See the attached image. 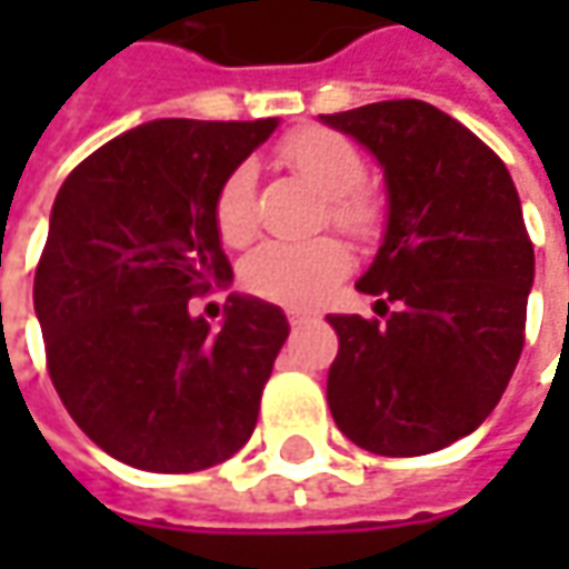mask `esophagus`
<instances>
[{
  "instance_id": "obj_1",
  "label": "esophagus",
  "mask_w": 569,
  "mask_h": 569,
  "mask_svg": "<svg viewBox=\"0 0 569 569\" xmlns=\"http://www.w3.org/2000/svg\"><path fill=\"white\" fill-rule=\"evenodd\" d=\"M288 322H291L295 329H300V326L313 322V317H310V313H297V310H291V313H288Z\"/></svg>"
}]
</instances>
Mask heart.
<instances>
[{"mask_svg":"<svg viewBox=\"0 0 569 569\" xmlns=\"http://www.w3.org/2000/svg\"><path fill=\"white\" fill-rule=\"evenodd\" d=\"M278 161L329 199V218L341 230L363 237L380 224V199L361 187V151L341 132L322 126L297 129L278 144ZM214 228L228 247H243L256 233V173L250 164L233 167L218 187ZM348 266L351 256L339 240H272L250 252V259L243 262V281L252 295L274 300L281 307L310 310L332 297Z\"/></svg>","mask_w":569,"mask_h":569,"instance_id":"heart-1","label":"heart"}]
</instances>
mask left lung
Returning <instances> with one entry per match:
<instances>
[{
	"instance_id": "8db88e82",
	"label": "left lung",
	"mask_w": 569,
	"mask_h": 569,
	"mask_svg": "<svg viewBox=\"0 0 569 569\" xmlns=\"http://www.w3.org/2000/svg\"><path fill=\"white\" fill-rule=\"evenodd\" d=\"M319 122L361 142L386 180V230L358 291L386 322L326 317L339 332L326 399L377 456H425L469 437L522 355L536 252L510 170L425 100H382Z\"/></svg>"
}]
</instances>
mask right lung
Wrapping results in <instances>:
<instances>
[{
	"mask_svg": "<svg viewBox=\"0 0 569 569\" xmlns=\"http://www.w3.org/2000/svg\"><path fill=\"white\" fill-rule=\"evenodd\" d=\"M278 120H154L66 177L33 274L47 367L66 411L132 469L202 471L250 440L291 326L230 295L218 329L189 297L233 281L214 196Z\"/></svg>",
	"mask_w": 569,
	"mask_h": 569,
	"instance_id": "1",
	"label": "right lung"
}]
</instances>
